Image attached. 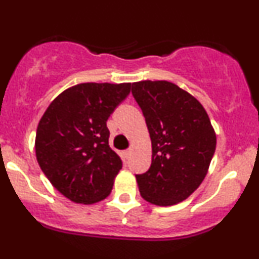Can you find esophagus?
<instances>
[{"mask_svg": "<svg viewBox=\"0 0 259 259\" xmlns=\"http://www.w3.org/2000/svg\"><path fill=\"white\" fill-rule=\"evenodd\" d=\"M130 154H132V149H126V150L124 151L125 157H129V156H130Z\"/></svg>", "mask_w": 259, "mask_h": 259, "instance_id": "34e87169", "label": "esophagus"}]
</instances>
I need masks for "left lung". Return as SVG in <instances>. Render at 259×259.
<instances>
[{
	"mask_svg": "<svg viewBox=\"0 0 259 259\" xmlns=\"http://www.w3.org/2000/svg\"><path fill=\"white\" fill-rule=\"evenodd\" d=\"M151 138L152 160L137 176L140 195L157 206L186 200L200 186L216 150V135L201 103L166 80L133 83Z\"/></svg>",
	"mask_w": 259,
	"mask_h": 259,
	"instance_id": "left-lung-1",
	"label": "left lung"
}]
</instances>
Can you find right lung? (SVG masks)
Segmentation results:
<instances>
[{"label":"right lung","mask_w":259,"mask_h":259,"mask_svg":"<svg viewBox=\"0 0 259 259\" xmlns=\"http://www.w3.org/2000/svg\"><path fill=\"white\" fill-rule=\"evenodd\" d=\"M130 83H83L59 94L36 134L37 161L51 184L77 203L110 194L122 161L109 146L107 120L130 93Z\"/></svg>","instance_id":"obj_1"}]
</instances>
